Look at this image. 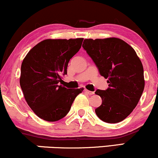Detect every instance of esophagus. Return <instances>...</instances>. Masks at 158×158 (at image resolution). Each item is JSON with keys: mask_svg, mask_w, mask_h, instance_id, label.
<instances>
[{"mask_svg": "<svg viewBox=\"0 0 158 158\" xmlns=\"http://www.w3.org/2000/svg\"><path fill=\"white\" fill-rule=\"evenodd\" d=\"M85 93H86V94H89V95H93V94H94V92H93V91H90V90H87V89L85 90Z\"/></svg>", "mask_w": 158, "mask_h": 158, "instance_id": "34e87169", "label": "esophagus"}]
</instances>
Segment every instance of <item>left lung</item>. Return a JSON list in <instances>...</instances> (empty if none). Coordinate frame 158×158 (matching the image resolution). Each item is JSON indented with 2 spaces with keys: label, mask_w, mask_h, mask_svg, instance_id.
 <instances>
[{
  "label": "left lung",
  "mask_w": 158,
  "mask_h": 158,
  "mask_svg": "<svg viewBox=\"0 0 158 158\" xmlns=\"http://www.w3.org/2000/svg\"><path fill=\"white\" fill-rule=\"evenodd\" d=\"M82 48L108 79L106 90H97L102 105L95 109L97 117L108 123L125 119L137 106L145 81L141 61L133 48L117 38L85 39Z\"/></svg>",
  "instance_id": "obj_1"
}]
</instances>
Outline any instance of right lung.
Returning <instances> with one entry per match:
<instances>
[{
	"instance_id": "obj_1",
	"label": "right lung",
	"mask_w": 158,
	"mask_h": 158,
	"mask_svg": "<svg viewBox=\"0 0 158 158\" xmlns=\"http://www.w3.org/2000/svg\"><path fill=\"white\" fill-rule=\"evenodd\" d=\"M83 39H46L36 44L23 60L20 85L25 99L38 117L48 122L62 119L84 88L59 85L68 62L81 48Z\"/></svg>"
}]
</instances>
